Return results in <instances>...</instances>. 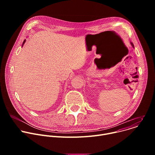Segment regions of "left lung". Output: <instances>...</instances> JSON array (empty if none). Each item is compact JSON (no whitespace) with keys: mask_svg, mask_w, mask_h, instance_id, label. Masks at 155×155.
I'll return each instance as SVG.
<instances>
[{"mask_svg":"<svg viewBox=\"0 0 155 155\" xmlns=\"http://www.w3.org/2000/svg\"><path fill=\"white\" fill-rule=\"evenodd\" d=\"M131 43V45H132V47H133V48H134V45H133V43Z\"/></svg>","mask_w":155,"mask_h":155,"instance_id":"obj_1","label":"left lung"}]
</instances>
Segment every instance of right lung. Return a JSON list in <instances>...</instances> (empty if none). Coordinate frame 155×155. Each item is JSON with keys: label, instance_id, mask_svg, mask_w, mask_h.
Listing matches in <instances>:
<instances>
[{"label": "right lung", "instance_id": "add662e5", "mask_svg": "<svg viewBox=\"0 0 155 155\" xmlns=\"http://www.w3.org/2000/svg\"><path fill=\"white\" fill-rule=\"evenodd\" d=\"M25 41H26V40H24V41H23V45H24V43H25ZM22 47H23V46H22Z\"/></svg>", "mask_w": 155, "mask_h": 155}]
</instances>
